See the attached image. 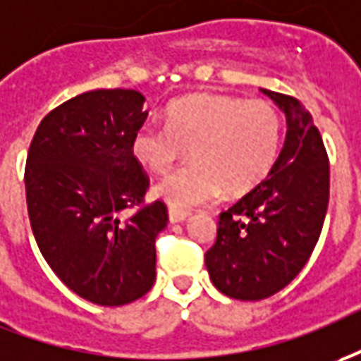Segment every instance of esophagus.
<instances>
[{
	"mask_svg": "<svg viewBox=\"0 0 361 361\" xmlns=\"http://www.w3.org/2000/svg\"><path fill=\"white\" fill-rule=\"evenodd\" d=\"M168 217H170L171 223L185 221V219L190 217V212H185V209H178V207H170V209H168Z\"/></svg>",
	"mask_w": 361,
	"mask_h": 361,
	"instance_id": "obj_1",
	"label": "esophagus"
}]
</instances>
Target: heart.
Masks as SVG:
<instances>
[{
    "instance_id": "heart-1",
    "label": "heart",
    "mask_w": 361,
    "mask_h": 361,
    "mask_svg": "<svg viewBox=\"0 0 361 361\" xmlns=\"http://www.w3.org/2000/svg\"><path fill=\"white\" fill-rule=\"evenodd\" d=\"M191 160L154 188L173 207L215 200L223 190L241 195L273 171L283 148V116L269 100L229 94H188L166 109V124L144 122L132 154L154 173H168L188 154Z\"/></svg>"
}]
</instances>
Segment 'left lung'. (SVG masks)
Listing matches in <instances>:
<instances>
[{"label":"left lung","mask_w":361,"mask_h":361,"mask_svg":"<svg viewBox=\"0 0 361 361\" xmlns=\"http://www.w3.org/2000/svg\"><path fill=\"white\" fill-rule=\"evenodd\" d=\"M286 116V140L273 171L219 215L205 252L212 283L237 300H263L302 271L322 233L330 161L312 114L298 98L263 90Z\"/></svg>","instance_id":"8db88e82"}]
</instances>
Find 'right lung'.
Listing matches in <instances>:
<instances>
[{"mask_svg":"<svg viewBox=\"0 0 361 361\" xmlns=\"http://www.w3.org/2000/svg\"><path fill=\"white\" fill-rule=\"evenodd\" d=\"M144 97L128 88L82 92L51 110L25 164L31 229L47 264L73 293L122 306L156 281V237L164 201L146 203L149 180L132 154L146 122ZM136 209L128 220L119 213Z\"/></svg>","mask_w":361,"mask_h":361,"instance_id":"right-lung-1","label":"right lung"}]
</instances>
